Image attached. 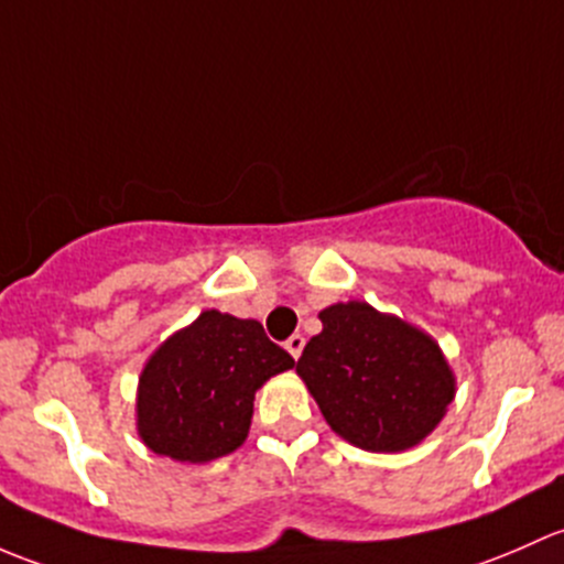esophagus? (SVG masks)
<instances>
[{
	"mask_svg": "<svg viewBox=\"0 0 564 564\" xmlns=\"http://www.w3.org/2000/svg\"><path fill=\"white\" fill-rule=\"evenodd\" d=\"M284 350H288L293 358H299L301 350H304V336H301V334L290 336V339L284 341Z\"/></svg>",
	"mask_w": 564,
	"mask_h": 564,
	"instance_id": "esophagus-1",
	"label": "esophagus"
}]
</instances>
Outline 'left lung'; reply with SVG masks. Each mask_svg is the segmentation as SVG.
<instances>
[{"label": "left lung", "instance_id": "left-lung-1", "mask_svg": "<svg viewBox=\"0 0 564 564\" xmlns=\"http://www.w3.org/2000/svg\"><path fill=\"white\" fill-rule=\"evenodd\" d=\"M317 317L323 330L306 341L295 371L325 423L371 454L423 443L456 397V375L437 341L367 301H339Z\"/></svg>", "mask_w": 564, "mask_h": 564}]
</instances>
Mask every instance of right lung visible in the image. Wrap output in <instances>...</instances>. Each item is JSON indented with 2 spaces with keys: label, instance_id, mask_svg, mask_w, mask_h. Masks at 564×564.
<instances>
[{
  "label": "right lung",
  "instance_id": "1",
  "mask_svg": "<svg viewBox=\"0 0 564 564\" xmlns=\"http://www.w3.org/2000/svg\"><path fill=\"white\" fill-rule=\"evenodd\" d=\"M293 364L258 321L200 312L156 347L138 377V437L173 462L234 454L249 434L258 388Z\"/></svg>",
  "mask_w": 564,
  "mask_h": 564
}]
</instances>
